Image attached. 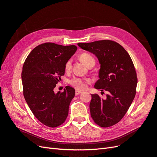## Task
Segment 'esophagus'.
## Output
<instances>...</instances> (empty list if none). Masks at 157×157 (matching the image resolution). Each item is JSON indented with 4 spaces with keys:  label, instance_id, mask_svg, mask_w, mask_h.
Returning a JSON list of instances; mask_svg holds the SVG:
<instances>
[{
    "label": "esophagus",
    "instance_id": "1",
    "mask_svg": "<svg viewBox=\"0 0 157 157\" xmlns=\"http://www.w3.org/2000/svg\"><path fill=\"white\" fill-rule=\"evenodd\" d=\"M82 91L76 90V91H75V95H79V94H80V93H82Z\"/></svg>",
    "mask_w": 157,
    "mask_h": 157
}]
</instances>
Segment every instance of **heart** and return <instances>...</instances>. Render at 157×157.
Listing matches in <instances>:
<instances>
[{"label":"heart","mask_w":157,"mask_h":157,"mask_svg":"<svg viewBox=\"0 0 157 157\" xmlns=\"http://www.w3.org/2000/svg\"><path fill=\"white\" fill-rule=\"evenodd\" d=\"M80 58L83 62L87 66H89L91 64H95V59L94 58L93 56L90 54V53H83L80 55ZM71 64H72V61L71 59L68 60L66 63L65 64V70L66 71H69L71 70ZM70 84L75 87V88H77L78 90H83L86 87V80L85 79H83L82 78H79V77H73L72 78L70 81Z\"/></svg>","instance_id":"heart-1"}]
</instances>
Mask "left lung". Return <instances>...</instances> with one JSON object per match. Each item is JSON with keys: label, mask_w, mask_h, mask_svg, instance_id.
<instances>
[{"label": "left lung", "mask_w": 157, "mask_h": 157, "mask_svg": "<svg viewBox=\"0 0 157 157\" xmlns=\"http://www.w3.org/2000/svg\"><path fill=\"white\" fill-rule=\"evenodd\" d=\"M78 46L98 58L99 79L94 87L108 92L105 99L92 94L91 116L100 127L113 126L126 113L135 97L137 77L133 62L126 49L115 41L102 40Z\"/></svg>", "instance_id": "obj_1"}]
</instances>
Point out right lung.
Instances as JSON below:
<instances>
[{
    "mask_svg": "<svg viewBox=\"0 0 157 157\" xmlns=\"http://www.w3.org/2000/svg\"><path fill=\"white\" fill-rule=\"evenodd\" d=\"M77 49L76 46L46 42L35 47L25 60L22 72L25 100L38 120L50 128L63 124L75 89L66 86L63 92H54L65 73L66 62Z\"/></svg>",
    "mask_w": 157,
    "mask_h": 157,
    "instance_id": "obj_1",
    "label": "right lung"
}]
</instances>
